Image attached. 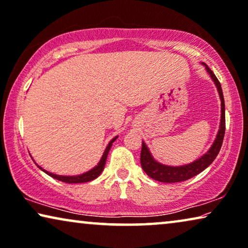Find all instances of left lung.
<instances>
[{"label": "left lung", "mask_w": 248, "mask_h": 248, "mask_svg": "<svg viewBox=\"0 0 248 248\" xmlns=\"http://www.w3.org/2000/svg\"><path fill=\"white\" fill-rule=\"evenodd\" d=\"M204 68H206L207 73L209 74L211 79H213L214 84L216 85V88L219 94L220 102H221V114H220V124H219V130L217 132L216 139L209 150L206 153L193 161L191 163L185 164V166H167V164L160 163L154 159L151 154L148 145L145 144V142H142V151H141V166L142 169L144 170L146 174L150 178L154 179V180L160 181V182H166V184H173V182H181L186 181L188 179L195 177V175L199 174L200 172H202L204 169H207L214 162V160L216 159V156L219 153L222 140H224L225 135V100L224 95H222L221 86L220 82L218 81L217 77L215 76V74L210 70V68L207 66L206 63L202 62Z\"/></svg>", "instance_id": "obj_1"}]
</instances>
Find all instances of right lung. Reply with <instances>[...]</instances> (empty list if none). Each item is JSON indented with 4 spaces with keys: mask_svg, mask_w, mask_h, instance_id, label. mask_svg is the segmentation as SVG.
I'll list each match as a JSON object with an SVG mask.
<instances>
[{
    "mask_svg": "<svg viewBox=\"0 0 248 248\" xmlns=\"http://www.w3.org/2000/svg\"><path fill=\"white\" fill-rule=\"evenodd\" d=\"M118 138V136H115V138H113L110 140L108 145L106 146L105 151H104L102 157H100L99 162L97 163V166H95L91 170L85 172V173H81V174H77V175H60V174H55V173H51V172L45 170V169H42L40 166H37L39 167L40 170H42L44 172H46V174L50 175V177H52L53 179H57V180L59 181H62V182H66V184H84V182H89L92 180H94V179L98 178L99 174L102 173L104 168H105V164H106V160H107V155H108V152L110 148H112L113 143L115 142V140ZM34 161V160H33Z\"/></svg>",
    "mask_w": 248,
    "mask_h": 248,
    "instance_id": "obj_1",
    "label": "right lung"
}]
</instances>
